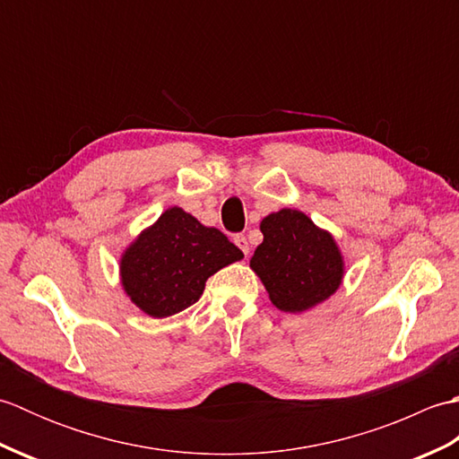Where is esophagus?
<instances>
[{
    "mask_svg": "<svg viewBox=\"0 0 459 459\" xmlns=\"http://www.w3.org/2000/svg\"><path fill=\"white\" fill-rule=\"evenodd\" d=\"M235 245L242 250V252H245V255L248 256V252H250V247H248V240H247V237L245 235H237L235 237Z\"/></svg>",
    "mask_w": 459,
    "mask_h": 459,
    "instance_id": "1",
    "label": "esophagus"
}]
</instances>
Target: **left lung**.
<instances>
[{
	"label": "left lung",
	"instance_id": "1",
	"mask_svg": "<svg viewBox=\"0 0 459 459\" xmlns=\"http://www.w3.org/2000/svg\"><path fill=\"white\" fill-rule=\"evenodd\" d=\"M264 240L250 268L264 284L270 301L286 314H301L339 290L345 274L343 255L331 232L306 212L280 209L262 219Z\"/></svg>",
	"mask_w": 459,
	"mask_h": 459
}]
</instances>
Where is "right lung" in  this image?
Returning a JSON list of instances; mask_svg holds the SVG:
<instances>
[{
	"label": "right lung",
	"mask_w": 459,
	"mask_h": 459,
	"mask_svg": "<svg viewBox=\"0 0 459 459\" xmlns=\"http://www.w3.org/2000/svg\"><path fill=\"white\" fill-rule=\"evenodd\" d=\"M242 258L219 229L169 207L122 252L120 280L135 307L161 319L193 306L214 272Z\"/></svg>",
	"instance_id": "right-lung-1"
}]
</instances>
